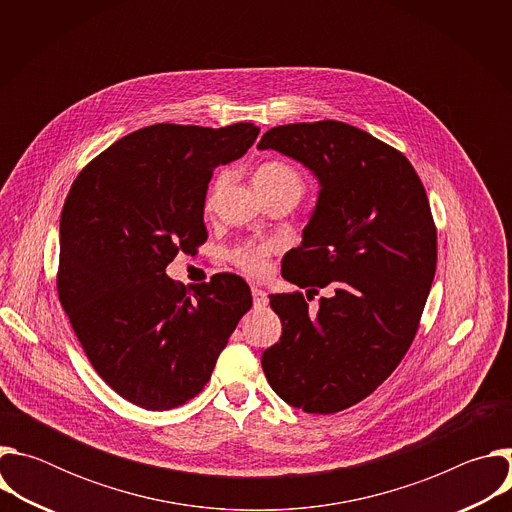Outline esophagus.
<instances>
[{"label":"esophagus","instance_id":"obj_1","mask_svg":"<svg viewBox=\"0 0 512 512\" xmlns=\"http://www.w3.org/2000/svg\"><path fill=\"white\" fill-rule=\"evenodd\" d=\"M251 296H253V306H255V308H265L267 302H269L267 294H265L263 289H259V287H253V289H251Z\"/></svg>","mask_w":512,"mask_h":512}]
</instances>
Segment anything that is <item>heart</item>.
<instances>
[{
    "label": "heart",
    "instance_id": "heart-1",
    "mask_svg": "<svg viewBox=\"0 0 512 512\" xmlns=\"http://www.w3.org/2000/svg\"><path fill=\"white\" fill-rule=\"evenodd\" d=\"M227 182H229V172L227 170H221L214 176V180L210 182L208 194H206V206H210L214 202L216 194L225 188ZM253 184L257 186L259 192L273 190V188H294L298 194H302V190H304L302 174L294 166H289V164L279 162V160L263 162L253 174ZM269 251H271L269 245H249V247L239 249L235 253V263L247 275L259 277L267 271Z\"/></svg>",
    "mask_w": 512,
    "mask_h": 512
}]
</instances>
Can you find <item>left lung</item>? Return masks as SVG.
<instances>
[{
  "mask_svg": "<svg viewBox=\"0 0 512 512\" xmlns=\"http://www.w3.org/2000/svg\"><path fill=\"white\" fill-rule=\"evenodd\" d=\"M257 148L304 164L320 184L281 275L308 287V300L328 291L316 314L300 291L269 296L283 332L263 373L291 407L336 413L369 397L415 338L437 263L427 194L401 152L342 121L279 125Z\"/></svg>",
  "mask_w": 512,
  "mask_h": 512,
  "instance_id": "left-lung-1",
  "label": "left lung"
}]
</instances>
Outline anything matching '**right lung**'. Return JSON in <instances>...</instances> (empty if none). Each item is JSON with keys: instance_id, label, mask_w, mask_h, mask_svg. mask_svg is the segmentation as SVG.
<instances>
[{"instance_id": "right-lung-1", "label": "right lung", "mask_w": 512, "mask_h": 512, "mask_svg": "<svg viewBox=\"0 0 512 512\" xmlns=\"http://www.w3.org/2000/svg\"><path fill=\"white\" fill-rule=\"evenodd\" d=\"M257 135L253 123L150 125L115 141L70 186L58 298L93 369L137 407L164 411L198 395L253 304L239 275L186 287L166 267L206 241L212 170L245 156Z\"/></svg>"}]
</instances>
